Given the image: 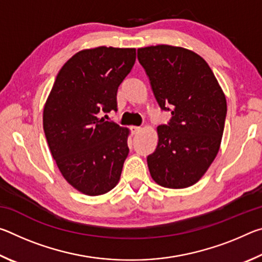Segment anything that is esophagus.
<instances>
[{
	"label": "esophagus",
	"mask_w": 262,
	"mask_h": 262,
	"mask_svg": "<svg viewBox=\"0 0 262 262\" xmlns=\"http://www.w3.org/2000/svg\"><path fill=\"white\" fill-rule=\"evenodd\" d=\"M141 129H142V128L139 127V126H132V130H133V133H134V134H137V133L141 132Z\"/></svg>",
	"instance_id": "esophagus-1"
}]
</instances>
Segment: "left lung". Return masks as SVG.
Instances as JSON below:
<instances>
[{
  "instance_id": "obj_1",
  "label": "left lung",
  "mask_w": 262,
  "mask_h": 262,
  "mask_svg": "<svg viewBox=\"0 0 262 262\" xmlns=\"http://www.w3.org/2000/svg\"><path fill=\"white\" fill-rule=\"evenodd\" d=\"M137 59L157 103L172 114L168 125L157 126V148L147 158L150 174L163 187H189L219 154L227 117L224 92L207 62L184 47L139 48Z\"/></svg>"
}]
</instances>
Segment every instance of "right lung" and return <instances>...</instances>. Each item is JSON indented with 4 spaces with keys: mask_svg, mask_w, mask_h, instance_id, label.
Returning a JSON list of instances; mask_svg holds the SVG:
<instances>
[{
    "mask_svg": "<svg viewBox=\"0 0 262 262\" xmlns=\"http://www.w3.org/2000/svg\"><path fill=\"white\" fill-rule=\"evenodd\" d=\"M135 60V48L77 52L57 73L43 106L52 156L67 183L85 195H103L120 180L130 130L98 114L117 111L118 88Z\"/></svg>",
    "mask_w": 262,
    "mask_h": 262,
    "instance_id": "add662e5",
    "label": "right lung"
}]
</instances>
